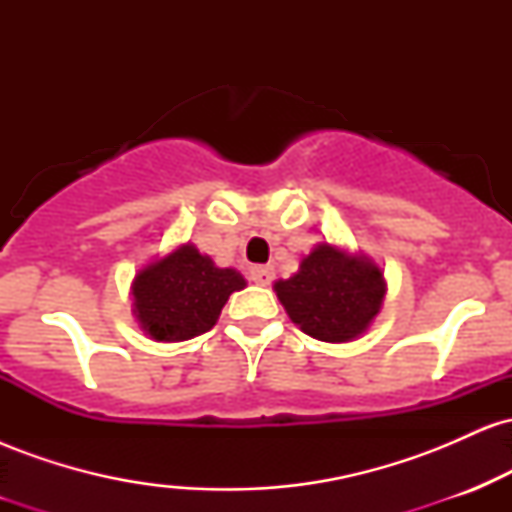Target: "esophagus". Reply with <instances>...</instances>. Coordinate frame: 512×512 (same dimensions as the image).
<instances>
[{
    "label": "esophagus",
    "mask_w": 512,
    "mask_h": 512,
    "mask_svg": "<svg viewBox=\"0 0 512 512\" xmlns=\"http://www.w3.org/2000/svg\"><path fill=\"white\" fill-rule=\"evenodd\" d=\"M250 279L255 281L257 286H269L274 281V269L272 267H252L250 269Z\"/></svg>",
    "instance_id": "esophagus-1"
}]
</instances>
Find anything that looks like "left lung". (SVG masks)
Returning <instances> with one entry per match:
<instances>
[{"label":"left lung","instance_id":"obj_1","mask_svg":"<svg viewBox=\"0 0 512 512\" xmlns=\"http://www.w3.org/2000/svg\"><path fill=\"white\" fill-rule=\"evenodd\" d=\"M274 293L293 325L327 344L354 342L383 308L387 281L373 257L327 240L317 243Z\"/></svg>","mask_w":512,"mask_h":512}]
</instances>
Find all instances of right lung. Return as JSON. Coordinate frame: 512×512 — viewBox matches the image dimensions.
Segmentation results:
<instances>
[{
  "label": "right lung",
  "mask_w": 512,
  "mask_h": 512,
  "mask_svg": "<svg viewBox=\"0 0 512 512\" xmlns=\"http://www.w3.org/2000/svg\"><path fill=\"white\" fill-rule=\"evenodd\" d=\"M248 281L231 267H216L197 245L182 243L144 264L132 281V313L146 337L185 342L209 332L228 296Z\"/></svg>",
  "instance_id": "obj_1"
}]
</instances>
